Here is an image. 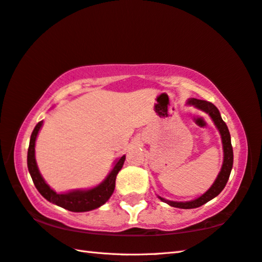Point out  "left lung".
Wrapping results in <instances>:
<instances>
[{
	"label": "left lung",
	"mask_w": 262,
	"mask_h": 262,
	"mask_svg": "<svg viewBox=\"0 0 262 262\" xmlns=\"http://www.w3.org/2000/svg\"><path fill=\"white\" fill-rule=\"evenodd\" d=\"M187 104H189V105H193L194 107L199 108V110L206 112L207 115L212 118V120L214 121V125L216 126L217 130L220 132V135H221L222 146H223V164H222L220 173H219L216 180L214 181L212 187L208 189L205 193L202 194L201 197L193 199V201L172 202V201H167V199L161 198L158 196L161 202L167 203L168 205L173 206V207L184 208V210H188V208L199 207V206L204 205L205 203L210 202L211 199H213L214 197H216L217 194L222 191L223 188L226 187L228 179H229V177H230L232 163H234V152H232L230 133H229V129H228L226 122L222 120L217 107L214 105V104H212L211 102L202 101V99H197V98H190Z\"/></svg>",
	"instance_id": "left-lung-1"
}]
</instances>
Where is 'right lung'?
<instances>
[{
  "label": "right lung",
  "mask_w": 262,
  "mask_h": 262,
  "mask_svg": "<svg viewBox=\"0 0 262 262\" xmlns=\"http://www.w3.org/2000/svg\"><path fill=\"white\" fill-rule=\"evenodd\" d=\"M43 121L37 122L34 130H33L30 140V146H28L27 152V167L30 172L33 182H34L35 188L39 190V192L43 196L47 201L54 203L56 205L69 210L71 212H87L92 211L102 206L103 204L107 202V199L111 197V194L115 191L116 188V178L119 170L121 169L123 163H125L126 156H122L119 158L115 166H113L110 174L107 175L106 179L103 181L97 187L89 190H74V191L65 192V193H57L52 190L48 184L46 183L43 178L41 177L37 168L36 160H35V140L39 134L40 128L42 127Z\"/></svg>",
  "instance_id": "right-lung-1"
}]
</instances>
